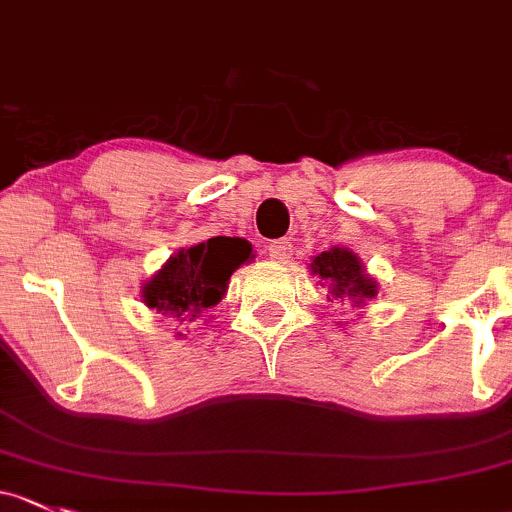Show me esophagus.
<instances>
[{
	"mask_svg": "<svg viewBox=\"0 0 512 512\" xmlns=\"http://www.w3.org/2000/svg\"><path fill=\"white\" fill-rule=\"evenodd\" d=\"M270 257L274 262H287L292 257V242L289 240H272L270 242Z\"/></svg>",
	"mask_w": 512,
	"mask_h": 512,
	"instance_id": "esophagus-1",
	"label": "esophagus"
}]
</instances>
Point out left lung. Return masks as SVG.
Here are the masks:
<instances>
[{"mask_svg":"<svg viewBox=\"0 0 512 512\" xmlns=\"http://www.w3.org/2000/svg\"><path fill=\"white\" fill-rule=\"evenodd\" d=\"M311 272L319 274L336 299H351L355 306L378 297V282L365 272L363 262L348 247H331L311 262Z\"/></svg>","mask_w":512,"mask_h":512,"instance_id":"1","label":"left lung"}]
</instances>
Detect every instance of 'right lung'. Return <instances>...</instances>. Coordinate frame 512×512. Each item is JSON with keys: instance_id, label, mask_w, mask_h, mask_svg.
Here are the masks:
<instances>
[{"instance_id": "add662e5", "label": "right lung", "mask_w": 512, "mask_h": 512, "mask_svg": "<svg viewBox=\"0 0 512 512\" xmlns=\"http://www.w3.org/2000/svg\"><path fill=\"white\" fill-rule=\"evenodd\" d=\"M250 257V242L223 235L179 250L142 287L144 304L181 324L198 319L225 297L230 274Z\"/></svg>"}]
</instances>
